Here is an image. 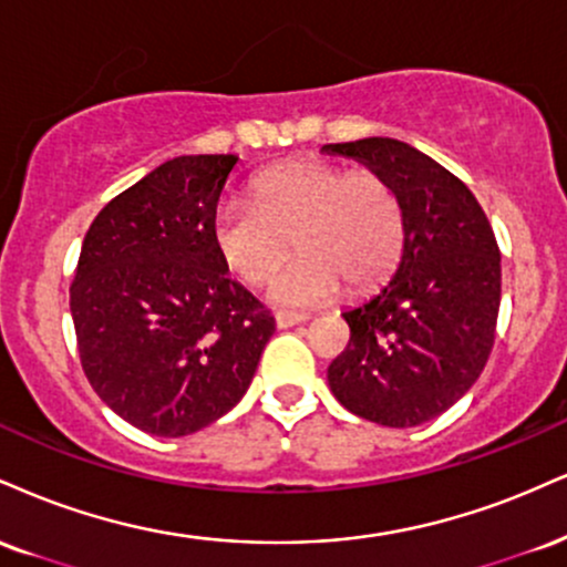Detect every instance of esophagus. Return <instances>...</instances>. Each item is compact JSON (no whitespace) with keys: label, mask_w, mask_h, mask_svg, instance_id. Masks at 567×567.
<instances>
[{"label":"esophagus","mask_w":567,"mask_h":567,"mask_svg":"<svg viewBox=\"0 0 567 567\" xmlns=\"http://www.w3.org/2000/svg\"><path fill=\"white\" fill-rule=\"evenodd\" d=\"M306 313H298V311H277L275 313V322H277V327L279 330H285V327H292V324H301V322H306Z\"/></svg>","instance_id":"1"}]
</instances>
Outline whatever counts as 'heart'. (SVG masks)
<instances>
[{"mask_svg": "<svg viewBox=\"0 0 567 567\" xmlns=\"http://www.w3.org/2000/svg\"><path fill=\"white\" fill-rule=\"evenodd\" d=\"M406 210L399 189L378 172L338 163L290 161L254 182L250 203H221L210 240L224 266L245 285H264L292 248L298 256L271 279L277 306H319L372 290L399 264Z\"/></svg>", "mask_w": 567, "mask_h": 567, "instance_id": "b5f03b06", "label": "heart"}]
</instances>
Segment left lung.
I'll list each match as a JSON object with an SVG mask.
<instances>
[{"instance_id": "left-lung-1", "label": "left lung", "mask_w": 567, "mask_h": 567, "mask_svg": "<svg viewBox=\"0 0 567 567\" xmlns=\"http://www.w3.org/2000/svg\"><path fill=\"white\" fill-rule=\"evenodd\" d=\"M388 176L406 210L404 256L378 296L343 319L346 351L327 367L349 412L385 427L439 417L481 378L496 338L502 256L467 184L388 136L324 145Z\"/></svg>"}]
</instances>
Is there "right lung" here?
Segmentation results:
<instances>
[{
    "instance_id": "right-lung-1",
    "label": "right lung",
    "mask_w": 567,
    "mask_h": 567,
    "mask_svg": "<svg viewBox=\"0 0 567 567\" xmlns=\"http://www.w3.org/2000/svg\"><path fill=\"white\" fill-rule=\"evenodd\" d=\"M237 155H179L115 195L71 282L79 359L128 425L179 439L248 391L275 317L231 282L210 216Z\"/></svg>"
}]
</instances>
